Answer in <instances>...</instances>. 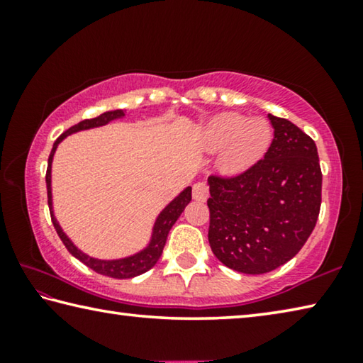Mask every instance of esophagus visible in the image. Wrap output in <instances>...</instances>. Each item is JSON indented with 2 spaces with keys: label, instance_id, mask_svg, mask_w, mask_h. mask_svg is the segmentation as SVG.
<instances>
[{
  "label": "esophagus",
  "instance_id": "34e87169",
  "mask_svg": "<svg viewBox=\"0 0 363 363\" xmlns=\"http://www.w3.org/2000/svg\"><path fill=\"white\" fill-rule=\"evenodd\" d=\"M208 194H210V190H208V184L206 182L200 181V182H195L194 184V189H192L194 200L205 201L208 199Z\"/></svg>",
  "mask_w": 363,
  "mask_h": 363
}]
</instances>
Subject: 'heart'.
Masks as SVG:
<instances>
[{
    "label": "heart",
    "mask_w": 363,
    "mask_h": 363,
    "mask_svg": "<svg viewBox=\"0 0 363 363\" xmlns=\"http://www.w3.org/2000/svg\"><path fill=\"white\" fill-rule=\"evenodd\" d=\"M272 131L266 120L240 113H220L208 123L200 136L203 149L223 150L219 167L225 173H240L267 150Z\"/></svg>",
    "instance_id": "b5f03b06"
}]
</instances>
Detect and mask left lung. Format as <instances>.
<instances>
[{
	"label": "left lung",
	"mask_w": 363,
	"mask_h": 363,
	"mask_svg": "<svg viewBox=\"0 0 363 363\" xmlns=\"http://www.w3.org/2000/svg\"><path fill=\"white\" fill-rule=\"evenodd\" d=\"M274 139L264 158L235 176L208 177L214 256L237 272L266 274L299 253L317 224L322 169L315 143L269 115Z\"/></svg>",
	"instance_id": "8db88e82"
}]
</instances>
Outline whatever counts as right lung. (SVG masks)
<instances>
[{"label": "right lung", "instance_id": "obj_1", "mask_svg": "<svg viewBox=\"0 0 363 363\" xmlns=\"http://www.w3.org/2000/svg\"><path fill=\"white\" fill-rule=\"evenodd\" d=\"M121 116H125V112H123V110H110V112H106V113H102L99 116H96V118L79 121L78 125L69 128V130H67L65 133L60 134L56 143H54L52 150H51V153H49V158H48L46 187H48L49 213H51L54 229H56L59 238L65 245V248L69 250V253L72 256H75L77 259H79L83 264H86V266H88L89 269H93L94 272H97V274L107 275V277H112V279H133V277H136V275L147 272V270L155 266L157 261L160 259V256H162V253H163L164 243H167V238H168V233L171 230V227L174 225L177 218H179L181 213L184 211V208H186L189 205V201L192 200V187H187L186 190H184V192H181L167 208H164L162 213H160V216L155 220V225H153V233H152V240L149 243V247L140 251V253H138V255L125 257V259H115V261L96 259V257H91L88 255L82 253V251H79L75 247V245L70 242V238L65 235L62 229H60L57 219L54 218L52 195H51V163H52L54 152H56L60 140L69 136V134H72V133L107 125L108 121H112L115 118H121Z\"/></svg>", "mask_w": 363, "mask_h": 363}]
</instances>
